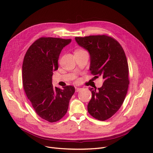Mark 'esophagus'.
Returning a JSON list of instances; mask_svg holds the SVG:
<instances>
[{
	"label": "esophagus",
	"mask_w": 153,
	"mask_h": 153,
	"mask_svg": "<svg viewBox=\"0 0 153 153\" xmlns=\"http://www.w3.org/2000/svg\"><path fill=\"white\" fill-rule=\"evenodd\" d=\"M82 88H79V87H76V92H79L80 91Z\"/></svg>",
	"instance_id": "1"
}]
</instances>
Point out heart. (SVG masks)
<instances>
[{
  "label": "heart",
  "instance_id": "1",
  "mask_svg": "<svg viewBox=\"0 0 153 153\" xmlns=\"http://www.w3.org/2000/svg\"><path fill=\"white\" fill-rule=\"evenodd\" d=\"M83 52H85V51H84L82 49H77L76 50H75L74 51V54H80V53H82Z\"/></svg>",
  "mask_w": 153,
  "mask_h": 153
}]
</instances>
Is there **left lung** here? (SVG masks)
I'll list each match as a JSON object with an SVG mask.
<instances>
[{
  "instance_id": "1",
  "label": "left lung",
  "mask_w": 153,
  "mask_h": 153,
  "mask_svg": "<svg viewBox=\"0 0 153 153\" xmlns=\"http://www.w3.org/2000/svg\"><path fill=\"white\" fill-rule=\"evenodd\" d=\"M75 40L90 53L91 74L104 79L100 88H90L92 97L88 104L90 115L104 121L119 110L127 93L129 80L125 53L116 40L106 35L76 37Z\"/></svg>"
}]
</instances>
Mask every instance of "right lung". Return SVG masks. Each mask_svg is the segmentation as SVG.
<instances>
[{"mask_svg":"<svg viewBox=\"0 0 153 153\" xmlns=\"http://www.w3.org/2000/svg\"><path fill=\"white\" fill-rule=\"evenodd\" d=\"M71 39L40 37L27 50L22 65V81L25 94L42 119L50 122L61 119L67 113L74 87H53L52 76L58 69L62 49Z\"/></svg>","mask_w":153,"mask_h":153,"instance_id":"1","label":"right lung"}]
</instances>
